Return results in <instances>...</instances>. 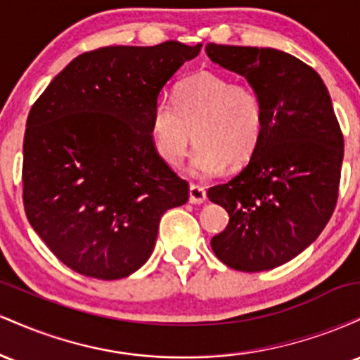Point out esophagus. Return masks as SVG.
I'll return each instance as SVG.
<instances>
[{
	"mask_svg": "<svg viewBox=\"0 0 360 360\" xmlns=\"http://www.w3.org/2000/svg\"><path fill=\"white\" fill-rule=\"evenodd\" d=\"M206 201V191L203 186L191 184L189 186V203L193 205H201Z\"/></svg>",
	"mask_w": 360,
	"mask_h": 360,
	"instance_id": "obj_1",
	"label": "esophagus"
}]
</instances>
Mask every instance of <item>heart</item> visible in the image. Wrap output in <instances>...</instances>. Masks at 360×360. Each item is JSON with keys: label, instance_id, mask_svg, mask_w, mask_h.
Returning <instances> with one entry per match:
<instances>
[{"label": "heart", "instance_id": "obj_1", "mask_svg": "<svg viewBox=\"0 0 360 360\" xmlns=\"http://www.w3.org/2000/svg\"><path fill=\"white\" fill-rule=\"evenodd\" d=\"M264 131V105L249 84H233L213 72L181 82L174 103L159 98L152 108L150 135L164 162L177 166L196 142L188 174L213 177L229 166L247 162Z\"/></svg>", "mask_w": 360, "mask_h": 360}]
</instances>
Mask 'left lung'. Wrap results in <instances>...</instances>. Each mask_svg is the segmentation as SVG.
Instances as JSON below:
<instances>
[{
  "label": "left lung",
  "mask_w": 360,
  "mask_h": 360,
  "mask_svg": "<svg viewBox=\"0 0 360 360\" xmlns=\"http://www.w3.org/2000/svg\"><path fill=\"white\" fill-rule=\"evenodd\" d=\"M205 51L245 77L264 105L262 139L249 164L208 191L230 217L212 249L232 269H274L311 245L335 210L344 137L332 98L318 72L291 53L217 44Z\"/></svg>",
  "instance_id": "left-lung-1"
}]
</instances>
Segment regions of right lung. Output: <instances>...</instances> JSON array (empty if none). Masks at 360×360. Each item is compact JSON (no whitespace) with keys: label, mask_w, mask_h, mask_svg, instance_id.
Here are the masks:
<instances>
[{"label":"right lung","mask_w":360,"mask_h":360,"mask_svg":"<svg viewBox=\"0 0 360 360\" xmlns=\"http://www.w3.org/2000/svg\"><path fill=\"white\" fill-rule=\"evenodd\" d=\"M201 44L115 45L86 52L32 106L23 140L28 221L60 262L122 279L155 247L160 217L188 201V183L157 154L152 108Z\"/></svg>","instance_id":"add662e5"}]
</instances>
